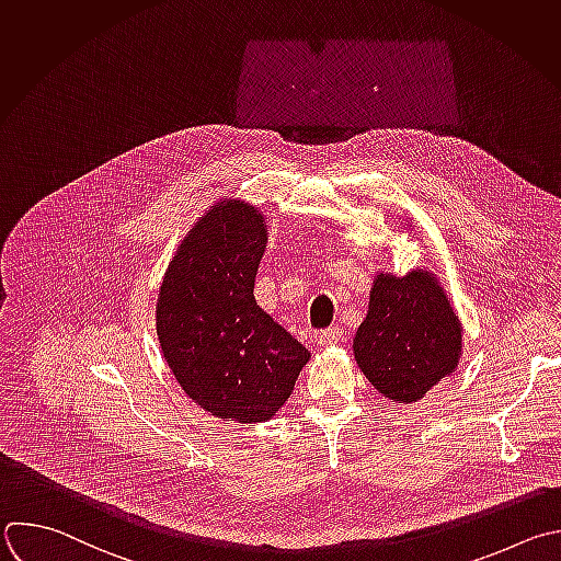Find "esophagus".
<instances>
[{"mask_svg":"<svg viewBox=\"0 0 561 561\" xmlns=\"http://www.w3.org/2000/svg\"><path fill=\"white\" fill-rule=\"evenodd\" d=\"M314 339H317V343H319L321 347H328V345L339 343V341L343 339V334H341L339 328H328V330H321Z\"/></svg>","mask_w":561,"mask_h":561,"instance_id":"34e87169","label":"esophagus"}]
</instances>
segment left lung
Listing matches in <instances>:
<instances>
[{
  "label": "left lung",
  "mask_w": 561,
  "mask_h": 561,
  "mask_svg": "<svg viewBox=\"0 0 561 561\" xmlns=\"http://www.w3.org/2000/svg\"><path fill=\"white\" fill-rule=\"evenodd\" d=\"M352 347L365 379L381 397L416 403L456 371L462 325L434 273H379Z\"/></svg>",
  "instance_id": "1"
}]
</instances>
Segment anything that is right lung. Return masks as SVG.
Wrapping results in <instances>:
<instances>
[{
  "label": "right lung",
  "mask_w": 561,
  "mask_h": 561,
  "mask_svg": "<svg viewBox=\"0 0 561 561\" xmlns=\"http://www.w3.org/2000/svg\"><path fill=\"white\" fill-rule=\"evenodd\" d=\"M266 242L257 207L218 201L178 244L156 301L158 343L184 394L238 423L273 419L310 358L253 297Z\"/></svg>",
  "instance_id": "1"
}]
</instances>
